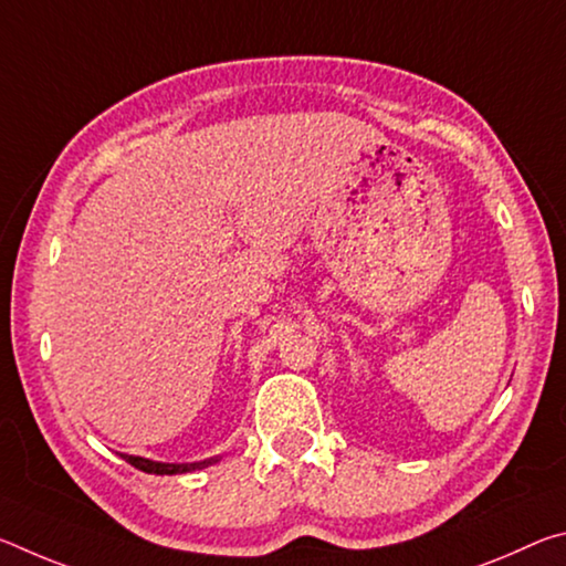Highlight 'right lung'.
Instances as JSON below:
<instances>
[{"label": "right lung", "instance_id": "add662e5", "mask_svg": "<svg viewBox=\"0 0 566 566\" xmlns=\"http://www.w3.org/2000/svg\"><path fill=\"white\" fill-rule=\"evenodd\" d=\"M124 462H129L132 467L142 469L147 474H187L195 472V469H205L209 464H217L222 457H209L202 459V462H189V464H169V462H155V459H145V457H134V454H122Z\"/></svg>", "mask_w": 566, "mask_h": 566}]
</instances>
